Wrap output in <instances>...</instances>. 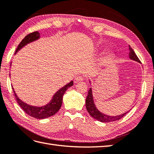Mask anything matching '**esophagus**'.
Segmentation results:
<instances>
[{
  "instance_id": "1",
  "label": "esophagus",
  "mask_w": 154,
  "mask_h": 154,
  "mask_svg": "<svg viewBox=\"0 0 154 154\" xmlns=\"http://www.w3.org/2000/svg\"><path fill=\"white\" fill-rule=\"evenodd\" d=\"M83 77L82 76H78L76 78H75L74 79V82L75 83H78V82H82L83 81Z\"/></svg>"
}]
</instances>
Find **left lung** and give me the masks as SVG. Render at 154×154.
<instances>
[{
	"label": "left lung",
	"mask_w": 154,
	"mask_h": 154,
	"mask_svg": "<svg viewBox=\"0 0 154 154\" xmlns=\"http://www.w3.org/2000/svg\"><path fill=\"white\" fill-rule=\"evenodd\" d=\"M129 58L133 61H135V62H137L141 63L140 60H139L137 55L135 54V51H133V49L130 47V45H129ZM89 82L90 84H91V80H89ZM86 107L90 115H91L92 118H94L97 121H99L100 122H103V123L112 122V121L119 120L120 119L123 117L125 115L127 112H129L130 111L129 110V111L124 112L123 114L116 115V116L108 115L104 114V113L101 112L99 110L97 109V107L94 104L92 88H90L88 92V95H87L86 98Z\"/></svg>",
	"instance_id": "8db88e82"
}]
</instances>
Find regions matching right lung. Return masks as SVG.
<instances>
[{"instance_id":"obj_1","label":"right lung","mask_w":154,"mask_h":154,"mask_svg":"<svg viewBox=\"0 0 154 154\" xmlns=\"http://www.w3.org/2000/svg\"><path fill=\"white\" fill-rule=\"evenodd\" d=\"M40 33L39 31H35L33 33H31L30 34L27 35V36L25 37L21 42L19 43V45L17 47L15 54L18 52L19 50H21L23 48H24L25 45L30 43L33 42H35L37 40L40 39ZM12 64V62H11V66ZM11 77V74H9ZM74 82L73 81L71 80L70 82L66 84L65 86L62 87L58 91L55 92V94L51 97V99L50 100L48 104H45L43 106H33L27 103H25L24 101L20 99L18 96L16 94L15 91L13 87L12 88L13 90L14 94L15 96L16 100L18 103L19 105L21 106V108L24 111L27 115L32 117H34L35 119H46L51 117V116L54 115L59 111L61 108L62 104V100H63V96L64 94L66 91L69 88L73 86Z\"/></svg>"}]
</instances>
